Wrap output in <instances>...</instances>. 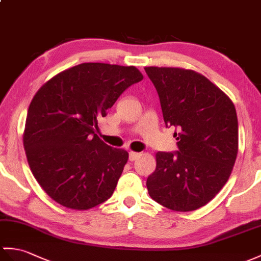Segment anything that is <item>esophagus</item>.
Here are the masks:
<instances>
[{
  "label": "esophagus",
  "mask_w": 261,
  "mask_h": 261,
  "mask_svg": "<svg viewBox=\"0 0 261 261\" xmlns=\"http://www.w3.org/2000/svg\"><path fill=\"white\" fill-rule=\"evenodd\" d=\"M139 156H140V153L133 152V151H132V152L129 153V160L130 161H135V160H137L139 158Z\"/></svg>",
  "instance_id": "obj_1"
}]
</instances>
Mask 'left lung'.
<instances>
[{"label": "left lung", "mask_w": 261, "mask_h": 261, "mask_svg": "<svg viewBox=\"0 0 261 261\" xmlns=\"http://www.w3.org/2000/svg\"><path fill=\"white\" fill-rule=\"evenodd\" d=\"M158 92L179 150L155 154L150 197L174 211L207 204L226 185L238 153V119L229 96L207 77L181 68H144Z\"/></svg>", "instance_id": "obj_1"}]
</instances>
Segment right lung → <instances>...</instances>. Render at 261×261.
I'll return each mask as SVG.
<instances>
[{"label": "right lung", "mask_w": 261, "mask_h": 261, "mask_svg": "<svg viewBox=\"0 0 261 261\" xmlns=\"http://www.w3.org/2000/svg\"><path fill=\"white\" fill-rule=\"evenodd\" d=\"M142 79L136 66L82 63L35 93L23 144L34 178L54 201L88 210L112 196L129 153L101 140L98 119Z\"/></svg>", "instance_id": "1"}]
</instances>
